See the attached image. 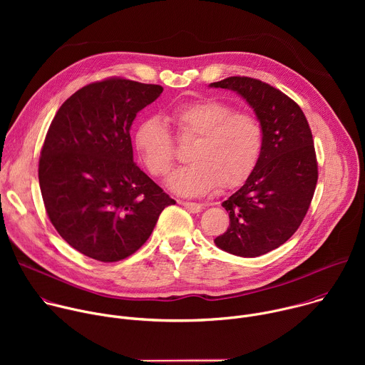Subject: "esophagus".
Listing matches in <instances>:
<instances>
[{"mask_svg":"<svg viewBox=\"0 0 365 365\" xmlns=\"http://www.w3.org/2000/svg\"><path fill=\"white\" fill-rule=\"evenodd\" d=\"M180 205H183L187 211H190L193 214H197L202 211V205L196 203V202H180Z\"/></svg>","mask_w":365,"mask_h":365,"instance_id":"1","label":"esophagus"}]
</instances>
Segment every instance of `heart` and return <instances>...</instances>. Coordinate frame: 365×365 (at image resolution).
Masks as SVG:
<instances>
[{"label":"heart","instance_id":"obj_1","mask_svg":"<svg viewBox=\"0 0 365 365\" xmlns=\"http://www.w3.org/2000/svg\"><path fill=\"white\" fill-rule=\"evenodd\" d=\"M179 138H196L189 165L169 178V187L183 196H199L217 185L228 190L242 185L257 168L264 147L259 120L215 98L182 102L169 111ZM140 160L154 178L166 176L175 163V141L159 118L143 120L134 131Z\"/></svg>","mask_w":365,"mask_h":365}]
</instances>
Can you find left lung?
<instances>
[{
	"mask_svg": "<svg viewBox=\"0 0 365 365\" xmlns=\"http://www.w3.org/2000/svg\"><path fill=\"white\" fill-rule=\"evenodd\" d=\"M210 86L241 95L264 130L257 168L222 202L230 227L215 244L240 257L263 255L297 231L314 197L318 162L312 131L297 103L266 82L231 76Z\"/></svg>",
	"mask_w": 365,
	"mask_h": 365,
	"instance_id": "1",
	"label": "left lung"
}]
</instances>
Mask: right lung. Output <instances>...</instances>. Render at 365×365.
Wrapping results in <instances>:
<instances>
[{
  "label": "right lung",
  "mask_w": 365,
  "mask_h": 365,
  "mask_svg": "<svg viewBox=\"0 0 365 365\" xmlns=\"http://www.w3.org/2000/svg\"><path fill=\"white\" fill-rule=\"evenodd\" d=\"M160 85L110 78L68 98L38 160L50 222L76 251L102 263L134 254L166 206L176 203L133 160L131 124Z\"/></svg>",
  "instance_id": "add662e5"
}]
</instances>
